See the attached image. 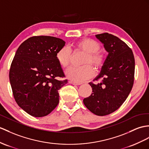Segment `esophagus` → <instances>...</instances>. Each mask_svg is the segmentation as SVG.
<instances>
[{"label": "esophagus", "mask_w": 149, "mask_h": 149, "mask_svg": "<svg viewBox=\"0 0 149 149\" xmlns=\"http://www.w3.org/2000/svg\"><path fill=\"white\" fill-rule=\"evenodd\" d=\"M71 84L74 85H80L82 84V83H77V82H74V81H71L70 82Z\"/></svg>", "instance_id": "obj_1"}]
</instances>
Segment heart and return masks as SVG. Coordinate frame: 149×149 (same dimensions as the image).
<instances>
[{
  "instance_id": "heart-1",
  "label": "heart",
  "mask_w": 149,
  "mask_h": 149,
  "mask_svg": "<svg viewBox=\"0 0 149 149\" xmlns=\"http://www.w3.org/2000/svg\"><path fill=\"white\" fill-rule=\"evenodd\" d=\"M75 51H81L86 53L83 61L84 66L72 67L66 72V77L70 80L81 83L92 77L94 70L102 68L106 63V56L102 50H100V44L95 40L85 38L79 40L74 44ZM72 57L71 50L68 47L64 46L57 50L56 58L59 66L64 69L70 65Z\"/></svg>"
}]
</instances>
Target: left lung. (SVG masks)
Wrapping results in <instances>:
<instances>
[{
	"label": "left lung",
	"mask_w": 149,
	"mask_h": 149,
	"mask_svg": "<svg viewBox=\"0 0 149 149\" xmlns=\"http://www.w3.org/2000/svg\"><path fill=\"white\" fill-rule=\"evenodd\" d=\"M109 52L100 73L90 82L92 93L83 99L88 109L97 116H106L116 111L132 89L135 75V58L125 42L108 33L96 35Z\"/></svg>",
	"instance_id": "obj_1"
}]
</instances>
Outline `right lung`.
Returning <instances> with one entry per match:
<instances>
[{"label":"right lung","mask_w":149,"mask_h":149,"mask_svg":"<svg viewBox=\"0 0 149 149\" xmlns=\"http://www.w3.org/2000/svg\"><path fill=\"white\" fill-rule=\"evenodd\" d=\"M63 40L34 36L18 47L9 70L14 99L22 109L34 117L50 114L59 102V90L68 83L56 58L65 45Z\"/></svg>","instance_id":"right-lung-1"}]
</instances>
